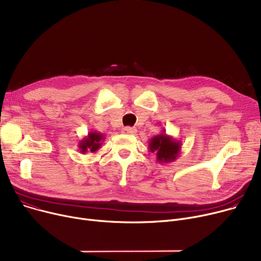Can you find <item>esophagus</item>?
<instances>
[{"mask_svg": "<svg viewBox=\"0 0 261 261\" xmlns=\"http://www.w3.org/2000/svg\"><path fill=\"white\" fill-rule=\"evenodd\" d=\"M121 132L123 134H127V135H134L136 133V129L131 128V127H125V128H122Z\"/></svg>", "mask_w": 261, "mask_h": 261, "instance_id": "34e87169", "label": "esophagus"}]
</instances>
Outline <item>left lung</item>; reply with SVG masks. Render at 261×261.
<instances>
[{
    "mask_svg": "<svg viewBox=\"0 0 261 261\" xmlns=\"http://www.w3.org/2000/svg\"><path fill=\"white\" fill-rule=\"evenodd\" d=\"M181 142L176 141L172 136L162 132L149 140V151L155 153L156 161L161 164H169L174 162L181 152Z\"/></svg>",
    "mask_w": 261,
    "mask_h": 261,
    "instance_id": "obj_1",
    "label": "left lung"
}]
</instances>
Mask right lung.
Instances as JSON below:
<instances>
[{"label":"right lung","instance_id":"right-lung-1","mask_svg":"<svg viewBox=\"0 0 261 261\" xmlns=\"http://www.w3.org/2000/svg\"><path fill=\"white\" fill-rule=\"evenodd\" d=\"M105 135L102 133L91 131L87 136L80 140L78 143V148L81 154H86L87 152L95 153L100 149L102 142L105 141Z\"/></svg>","mask_w":261,"mask_h":261}]
</instances>
